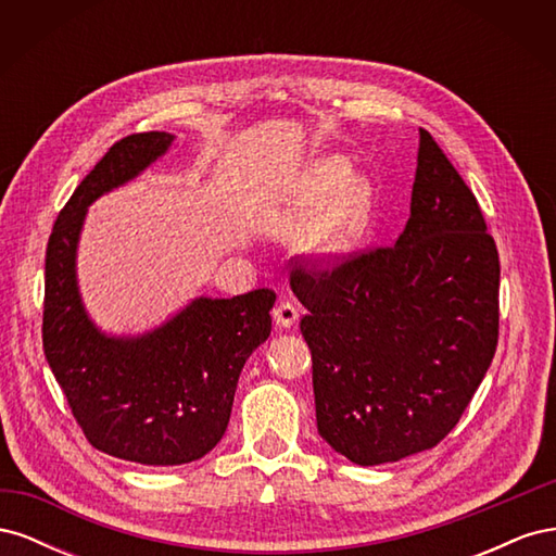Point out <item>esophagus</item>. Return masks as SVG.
<instances>
[{"label":"esophagus","instance_id":"obj_1","mask_svg":"<svg viewBox=\"0 0 556 556\" xmlns=\"http://www.w3.org/2000/svg\"><path fill=\"white\" fill-rule=\"evenodd\" d=\"M274 319H276L278 327L290 329V327L296 323V319H299V308H296L294 301L280 299L278 306L274 308Z\"/></svg>","mask_w":556,"mask_h":556}]
</instances>
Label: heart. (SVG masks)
<instances>
[{
    "mask_svg": "<svg viewBox=\"0 0 556 556\" xmlns=\"http://www.w3.org/2000/svg\"><path fill=\"white\" fill-rule=\"evenodd\" d=\"M376 190L366 176H350L341 157L317 160L296 178L290 194L266 215V227L278 237L315 233V245L327 255H348L374 227Z\"/></svg>",
    "mask_w": 556,
    "mask_h": 556,
    "instance_id": "obj_1",
    "label": "heart"
}]
</instances>
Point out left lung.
<instances>
[{"mask_svg": "<svg viewBox=\"0 0 556 556\" xmlns=\"http://www.w3.org/2000/svg\"><path fill=\"white\" fill-rule=\"evenodd\" d=\"M498 276L476 194L419 129L410 217L396 243L299 262L290 274L308 311L299 327L319 435L359 466L439 445L494 359Z\"/></svg>", "mask_w": 556, "mask_h": 556, "instance_id": "left-lung-1", "label": "left lung"}]
</instances>
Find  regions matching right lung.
Here are the masks:
<instances>
[{"label": "right lung", "mask_w": 556, "mask_h": 556, "mask_svg": "<svg viewBox=\"0 0 556 556\" xmlns=\"http://www.w3.org/2000/svg\"><path fill=\"white\" fill-rule=\"evenodd\" d=\"M172 134L115 141L60 211L46 248L43 352L92 447L146 466L201 459L223 439L245 359L271 333L276 292L197 299L141 339H109L83 311L76 243L88 206L157 160Z\"/></svg>", "instance_id": "add662e5"}]
</instances>
